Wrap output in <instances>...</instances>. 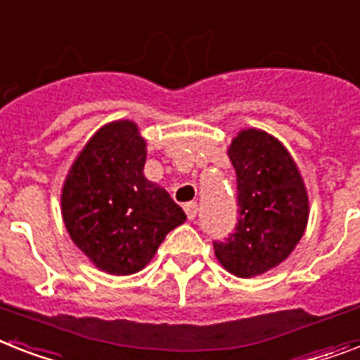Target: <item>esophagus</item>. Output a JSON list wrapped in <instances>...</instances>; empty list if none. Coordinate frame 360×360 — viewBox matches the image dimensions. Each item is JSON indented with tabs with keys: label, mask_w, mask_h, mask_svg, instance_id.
<instances>
[{
	"label": "esophagus",
	"mask_w": 360,
	"mask_h": 360,
	"mask_svg": "<svg viewBox=\"0 0 360 360\" xmlns=\"http://www.w3.org/2000/svg\"><path fill=\"white\" fill-rule=\"evenodd\" d=\"M185 212L186 216H188V220H194L195 214H198V203H195V201L185 203Z\"/></svg>",
	"instance_id": "1"
}]
</instances>
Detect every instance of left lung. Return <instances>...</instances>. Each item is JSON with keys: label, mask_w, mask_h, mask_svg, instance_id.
I'll list each match as a JSON object with an SVG mask.
<instances>
[{"label": "left lung", "mask_w": 360, "mask_h": 360, "mask_svg": "<svg viewBox=\"0 0 360 360\" xmlns=\"http://www.w3.org/2000/svg\"><path fill=\"white\" fill-rule=\"evenodd\" d=\"M236 172L238 221L214 242L216 259L236 277H255L281 264L302 240L309 195L285 146L261 129H242L227 150Z\"/></svg>", "instance_id": "1"}]
</instances>
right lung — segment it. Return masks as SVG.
<instances>
[{
  "instance_id": "add662e5",
  "label": "right lung",
  "mask_w": 360,
  "mask_h": 360,
  "mask_svg": "<svg viewBox=\"0 0 360 360\" xmlns=\"http://www.w3.org/2000/svg\"><path fill=\"white\" fill-rule=\"evenodd\" d=\"M146 153L139 125L110 122L86 142L64 181L60 207L70 238L112 276L142 270L186 220L170 194L144 177Z\"/></svg>"
}]
</instances>
